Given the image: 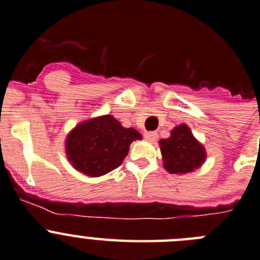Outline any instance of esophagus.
<instances>
[{
    "instance_id": "34e87169",
    "label": "esophagus",
    "mask_w": 260,
    "mask_h": 260,
    "mask_svg": "<svg viewBox=\"0 0 260 260\" xmlns=\"http://www.w3.org/2000/svg\"><path fill=\"white\" fill-rule=\"evenodd\" d=\"M144 137H145L148 141H155L158 137V135H157V132H154V131H150V132L144 133Z\"/></svg>"
}]
</instances>
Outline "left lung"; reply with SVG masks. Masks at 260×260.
<instances>
[{
  "label": "left lung",
  "instance_id": "obj_1",
  "mask_svg": "<svg viewBox=\"0 0 260 260\" xmlns=\"http://www.w3.org/2000/svg\"><path fill=\"white\" fill-rule=\"evenodd\" d=\"M164 168L170 174L192 173L205 162V149L186 124L171 131L169 139L159 140Z\"/></svg>",
  "mask_w": 260,
  "mask_h": 260
}]
</instances>
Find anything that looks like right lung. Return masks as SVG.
Wrapping results in <instances>:
<instances>
[{"label":"right lung","mask_w":260,"mask_h":260,"mask_svg":"<svg viewBox=\"0 0 260 260\" xmlns=\"http://www.w3.org/2000/svg\"><path fill=\"white\" fill-rule=\"evenodd\" d=\"M135 140H141L135 128H124L112 115H103L73 128L65 150L76 170L94 178L119 168Z\"/></svg>","instance_id":"add662e5"}]
</instances>
